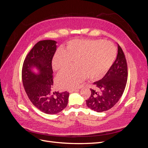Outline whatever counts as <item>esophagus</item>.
Masks as SVG:
<instances>
[{
    "mask_svg": "<svg viewBox=\"0 0 148 148\" xmlns=\"http://www.w3.org/2000/svg\"><path fill=\"white\" fill-rule=\"evenodd\" d=\"M79 91V89H78V88H73V89H69V92H75V91Z\"/></svg>",
    "mask_w": 148,
    "mask_h": 148,
    "instance_id": "obj_1",
    "label": "esophagus"
}]
</instances>
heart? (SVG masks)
Listing matches in <instances>:
<instances>
[{
  "label": "heart",
  "mask_w": 148,
  "mask_h": 148,
  "mask_svg": "<svg viewBox=\"0 0 148 148\" xmlns=\"http://www.w3.org/2000/svg\"><path fill=\"white\" fill-rule=\"evenodd\" d=\"M115 57L116 49L109 42L86 39L69 41L64 51L56 53L52 67L60 72L69 68L72 60L75 67L58 76V86L68 89L77 86L86 77L89 80L101 78L110 68Z\"/></svg>",
  "instance_id": "obj_1"
}]
</instances>
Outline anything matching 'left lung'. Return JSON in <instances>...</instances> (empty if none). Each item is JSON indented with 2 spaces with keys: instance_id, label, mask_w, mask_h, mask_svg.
<instances>
[{
  "instance_id": "8db88e82",
  "label": "left lung",
  "mask_w": 148,
  "mask_h": 148,
  "mask_svg": "<svg viewBox=\"0 0 148 148\" xmlns=\"http://www.w3.org/2000/svg\"><path fill=\"white\" fill-rule=\"evenodd\" d=\"M128 78L127 60L122 49L118 44V53L114 64L101 80L94 83L91 96L86 100L87 106L97 112L108 110L122 97Z\"/></svg>"
}]
</instances>
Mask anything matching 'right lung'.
Instances as JSON below:
<instances>
[{
	"mask_svg": "<svg viewBox=\"0 0 148 148\" xmlns=\"http://www.w3.org/2000/svg\"><path fill=\"white\" fill-rule=\"evenodd\" d=\"M56 41L43 40L35 44L25 57L21 77L25 92L32 104L47 114H56L68 104L69 92H53L52 61L56 51ZM33 67L39 71L36 74Z\"/></svg>",
	"mask_w": 148,
	"mask_h": 148,
	"instance_id": "add662e5",
	"label": "right lung"
}]
</instances>
